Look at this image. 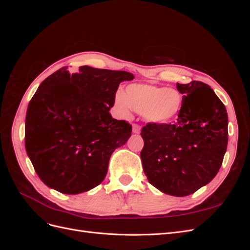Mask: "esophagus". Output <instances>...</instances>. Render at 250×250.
<instances>
[{"mask_svg": "<svg viewBox=\"0 0 250 250\" xmlns=\"http://www.w3.org/2000/svg\"><path fill=\"white\" fill-rule=\"evenodd\" d=\"M132 131H133V133H140L141 126L139 124H133L132 125Z\"/></svg>", "mask_w": 250, "mask_h": 250, "instance_id": "34e87169", "label": "esophagus"}]
</instances>
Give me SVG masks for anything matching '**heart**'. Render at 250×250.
Wrapping results in <instances>:
<instances>
[{
    "label": "heart",
    "mask_w": 250,
    "mask_h": 250,
    "mask_svg": "<svg viewBox=\"0 0 250 250\" xmlns=\"http://www.w3.org/2000/svg\"><path fill=\"white\" fill-rule=\"evenodd\" d=\"M115 102L119 112L124 117L129 115L132 108L141 112L149 123L166 124L178 116L184 98L176 89L135 83L126 87L125 94L117 93Z\"/></svg>",
    "instance_id": "heart-1"
}]
</instances>
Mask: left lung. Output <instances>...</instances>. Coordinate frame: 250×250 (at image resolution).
Returning a JSON list of instances; mask_svg holds the SVG:
<instances>
[{
	"instance_id": "8db88e82",
	"label": "left lung",
	"mask_w": 250,
	"mask_h": 250,
	"mask_svg": "<svg viewBox=\"0 0 250 250\" xmlns=\"http://www.w3.org/2000/svg\"><path fill=\"white\" fill-rule=\"evenodd\" d=\"M176 87L184 104L174 123L142 128L143 169L165 194L184 197L208 185L220 169L229 141L224 104L208 84L192 81Z\"/></svg>"
}]
</instances>
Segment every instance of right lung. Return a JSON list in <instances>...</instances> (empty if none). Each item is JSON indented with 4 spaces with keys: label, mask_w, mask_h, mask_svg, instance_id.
Wrapping results in <instances>:
<instances>
[{
    "label": "right lung",
    "mask_w": 250,
    "mask_h": 250,
    "mask_svg": "<svg viewBox=\"0 0 250 250\" xmlns=\"http://www.w3.org/2000/svg\"><path fill=\"white\" fill-rule=\"evenodd\" d=\"M131 73L87 65L63 66L44 79L30 100L25 147L42 183L63 194L99 186L110 155L130 138L132 126L112 119L119 84Z\"/></svg>",
    "instance_id": "right-lung-1"
}]
</instances>
